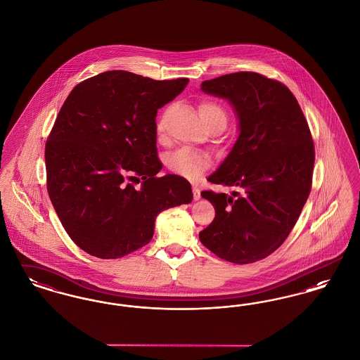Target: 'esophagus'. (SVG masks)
Wrapping results in <instances>:
<instances>
[{
	"label": "esophagus",
	"instance_id": "1",
	"mask_svg": "<svg viewBox=\"0 0 360 360\" xmlns=\"http://www.w3.org/2000/svg\"><path fill=\"white\" fill-rule=\"evenodd\" d=\"M193 198L194 201H198L201 198V190L197 186H193Z\"/></svg>",
	"mask_w": 360,
	"mask_h": 360
}]
</instances>
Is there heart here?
<instances>
[{
    "label": "heart",
    "mask_w": 360,
    "mask_h": 360,
    "mask_svg": "<svg viewBox=\"0 0 360 360\" xmlns=\"http://www.w3.org/2000/svg\"><path fill=\"white\" fill-rule=\"evenodd\" d=\"M198 112L205 125L217 120L224 121L226 124V113L219 103L204 101L200 103ZM163 131V122L159 121L156 127L158 135L162 136ZM166 166L172 174L178 176H182L188 181H197L209 169L210 159L204 153H198L190 148H179L167 155Z\"/></svg>",
    "instance_id": "obj_1"
}]
</instances>
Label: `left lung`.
<instances>
[{
  "label": "left lung",
  "mask_w": 360,
  "mask_h": 360,
  "mask_svg": "<svg viewBox=\"0 0 360 360\" xmlns=\"http://www.w3.org/2000/svg\"><path fill=\"white\" fill-rule=\"evenodd\" d=\"M201 90L226 100L239 120L236 143L207 181L240 191L201 193L216 216L200 240L224 260L254 263L286 240L308 200L314 166L308 121L286 86L257 72L221 75Z\"/></svg>",
  "instance_id": "8db88e82"
}]
</instances>
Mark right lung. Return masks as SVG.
<instances>
[{
  "instance_id": "1",
  "label": "right lung",
  "mask_w": 360,
  "mask_h": 360,
  "mask_svg": "<svg viewBox=\"0 0 360 360\" xmlns=\"http://www.w3.org/2000/svg\"><path fill=\"white\" fill-rule=\"evenodd\" d=\"M188 84L112 70L78 84L60 108L46 143L47 190L63 228L87 254L128 255L151 241L162 210L191 202L185 178L156 176L158 109ZM140 176L136 189L131 181Z\"/></svg>"
}]
</instances>
